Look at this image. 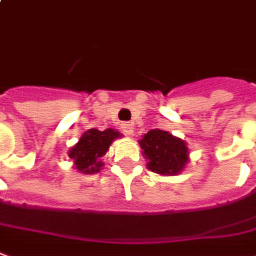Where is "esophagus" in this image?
<instances>
[{
  "label": "esophagus",
  "instance_id": "esophagus-1",
  "mask_svg": "<svg viewBox=\"0 0 256 256\" xmlns=\"http://www.w3.org/2000/svg\"><path fill=\"white\" fill-rule=\"evenodd\" d=\"M122 132L124 134H128V136H130V134H133V124H132V123H123L122 124Z\"/></svg>",
  "mask_w": 256,
  "mask_h": 256
}]
</instances>
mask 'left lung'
Wrapping results in <instances>:
<instances>
[{
    "label": "left lung",
    "mask_w": 256,
    "mask_h": 256,
    "mask_svg": "<svg viewBox=\"0 0 256 256\" xmlns=\"http://www.w3.org/2000/svg\"><path fill=\"white\" fill-rule=\"evenodd\" d=\"M140 146L148 159V169L159 174H178L187 164V146L183 140L165 130L154 128L144 134Z\"/></svg>",
    "instance_id": "obj_1"
}]
</instances>
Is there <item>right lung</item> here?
I'll return each instance as SVG.
<instances>
[{
	"instance_id": "obj_1",
	"label": "right lung",
	"mask_w": 256,
	"mask_h": 256,
	"mask_svg": "<svg viewBox=\"0 0 256 256\" xmlns=\"http://www.w3.org/2000/svg\"><path fill=\"white\" fill-rule=\"evenodd\" d=\"M118 137H120V134L114 128H106L104 132L90 128L82 134L78 144L70 148L69 158L73 159L76 169L82 173H97L104 165L101 158L106 154L112 141Z\"/></svg>"
}]
</instances>
